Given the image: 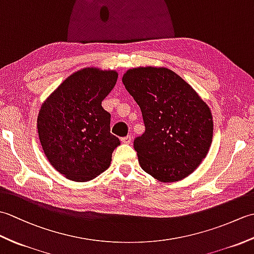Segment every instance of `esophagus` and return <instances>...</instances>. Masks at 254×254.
<instances>
[{
    "instance_id": "34e87169",
    "label": "esophagus",
    "mask_w": 254,
    "mask_h": 254,
    "mask_svg": "<svg viewBox=\"0 0 254 254\" xmlns=\"http://www.w3.org/2000/svg\"><path fill=\"white\" fill-rule=\"evenodd\" d=\"M131 139H132V136H131V135H127V136L122 137L121 141H122V143H124V144H130V143H131Z\"/></svg>"
}]
</instances>
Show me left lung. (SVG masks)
Returning a JSON list of instances; mask_svg holds the SVG:
<instances>
[{
	"label": "left lung",
	"mask_w": 254,
	"mask_h": 254,
	"mask_svg": "<svg viewBox=\"0 0 254 254\" xmlns=\"http://www.w3.org/2000/svg\"><path fill=\"white\" fill-rule=\"evenodd\" d=\"M122 82L141 108L145 124V132L133 144L142 169L163 182L192 174L212 144L208 106L166 67L128 69Z\"/></svg>",
	"instance_id": "1"
}]
</instances>
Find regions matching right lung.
<instances>
[{
  "mask_svg": "<svg viewBox=\"0 0 254 254\" xmlns=\"http://www.w3.org/2000/svg\"><path fill=\"white\" fill-rule=\"evenodd\" d=\"M118 73L84 68L72 74L41 106L38 134L46 157L67 179H95L110 166L120 139L110 133V113L101 101L115 87Z\"/></svg>",
  "mask_w": 254,
  "mask_h": 254,
  "instance_id": "1",
  "label": "right lung"
}]
</instances>
